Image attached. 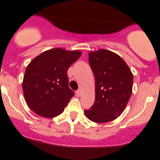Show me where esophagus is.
Returning a JSON list of instances; mask_svg holds the SVG:
<instances>
[{"mask_svg": "<svg viewBox=\"0 0 160 160\" xmlns=\"http://www.w3.org/2000/svg\"><path fill=\"white\" fill-rule=\"evenodd\" d=\"M80 95H81V91L77 90V92H76V96H77V97H80Z\"/></svg>", "mask_w": 160, "mask_h": 160, "instance_id": "esophagus-1", "label": "esophagus"}]
</instances>
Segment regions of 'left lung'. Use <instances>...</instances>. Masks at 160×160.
I'll return each instance as SVG.
<instances>
[{"label": "left lung", "instance_id": "8db88e82", "mask_svg": "<svg viewBox=\"0 0 160 160\" xmlns=\"http://www.w3.org/2000/svg\"><path fill=\"white\" fill-rule=\"evenodd\" d=\"M96 80V98L87 118L95 123H107L122 114L132 93L133 74L116 53L100 49L88 53Z\"/></svg>", "mask_w": 160, "mask_h": 160}]
</instances>
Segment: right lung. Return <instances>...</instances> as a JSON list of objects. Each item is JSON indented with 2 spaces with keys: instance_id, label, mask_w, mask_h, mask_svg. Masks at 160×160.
<instances>
[{
  "instance_id": "obj_1",
  "label": "right lung",
  "mask_w": 160,
  "mask_h": 160,
  "mask_svg": "<svg viewBox=\"0 0 160 160\" xmlns=\"http://www.w3.org/2000/svg\"><path fill=\"white\" fill-rule=\"evenodd\" d=\"M78 50L61 48L47 50L27 66L23 92L28 108L38 116L53 118L64 112L73 91L68 87V68L81 56Z\"/></svg>"
}]
</instances>
